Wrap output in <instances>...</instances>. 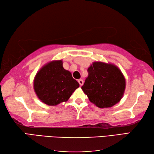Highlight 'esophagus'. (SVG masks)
<instances>
[{
	"label": "esophagus",
	"instance_id": "esophagus-1",
	"mask_svg": "<svg viewBox=\"0 0 154 154\" xmlns=\"http://www.w3.org/2000/svg\"><path fill=\"white\" fill-rule=\"evenodd\" d=\"M78 83H79V84H80V86H82L83 85V84H84V81L82 80V79H80V80H78Z\"/></svg>",
	"mask_w": 154,
	"mask_h": 154
}]
</instances>
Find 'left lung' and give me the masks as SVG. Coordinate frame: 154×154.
Listing matches in <instances>:
<instances>
[{
	"mask_svg": "<svg viewBox=\"0 0 154 154\" xmlns=\"http://www.w3.org/2000/svg\"><path fill=\"white\" fill-rule=\"evenodd\" d=\"M88 76L82 89L90 101L99 108H109L123 96L125 81L116 66L100 62H94L88 69Z\"/></svg>",
	"mask_w": 154,
	"mask_h": 154,
	"instance_id": "8db88e82",
	"label": "left lung"
}]
</instances>
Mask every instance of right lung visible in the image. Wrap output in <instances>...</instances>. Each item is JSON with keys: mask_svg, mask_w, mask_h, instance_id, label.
<instances>
[{"mask_svg": "<svg viewBox=\"0 0 154 154\" xmlns=\"http://www.w3.org/2000/svg\"><path fill=\"white\" fill-rule=\"evenodd\" d=\"M79 87L70 72L62 66V60L52 61L40 69L34 81V88L42 102L56 106L66 102Z\"/></svg>", "mask_w": 154, "mask_h": 154, "instance_id": "right-lung-1", "label": "right lung"}]
</instances>
